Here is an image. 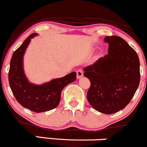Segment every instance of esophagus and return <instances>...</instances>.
Listing matches in <instances>:
<instances>
[{
  "label": "esophagus",
  "mask_w": 147,
  "mask_h": 147,
  "mask_svg": "<svg viewBox=\"0 0 147 147\" xmlns=\"http://www.w3.org/2000/svg\"><path fill=\"white\" fill-rule=\"evenodd\" d=\"M83 76V72L82 70H78L77 71V77L78 79H80Z\"/></svg>",
  "instance_id": "1"
}]
</instances>
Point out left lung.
I'll use <instances>...</instances> for the list:
<instances>
[{"label":"left lung","mask_w":147,"mask_h":147,"mask_svg":"<svg viewBox=\"0 0 147 147\" xmlns=\"http://www.w3.org/2000/svg\"><path fill=\"white\" fill-rule=\"evenodd\" d=\"M108 54L84 68L91 82L87 100L96 110L114 114L126 107L139 86L138 54L123 38L107 36Z\"/></svg>","instance_id":"1"}]
</instances>
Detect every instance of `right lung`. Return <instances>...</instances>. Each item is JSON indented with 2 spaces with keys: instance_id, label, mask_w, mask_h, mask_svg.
Masks as SVG:
<instances>
[{
  "instance_id": "add662e5",
  "label": "right lung",
  "mask_w": 147,
  "mask_h": 147,
  "mask_svg": "<svg viewBox=\"0 0 147 147\" xmlns=\"http://www.w3.org/2000/svg\"><path fill=\"white\" fill-rule=\"evenodd\" d=\"M36 35L38 34L35 33L29 35L14 51L10 61L8 80L17 102L24 107L40 113L51 110L59 105L61 91L65 86L76 80L77 73L72 72L41 85L30 83L24 74L23 58L31 38Z\"/></svg>"
}]
</instances>
